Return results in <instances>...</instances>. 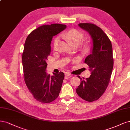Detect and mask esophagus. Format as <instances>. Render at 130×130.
I'll return each mask as SVG.
<instances>
[{
	"label": "esophagus",
	"mask_w": 130,
	"mask_h": 130,
	"mask_svg": "<svg viewBox=\"0 0 130 130\" xmlns=\"http://www.w3.org/2000/svg\"><path fill=\"white\" fill-rule=\"evenodd\" d=\"M71 76H71V75L70 74H69V73H66V74H65V78H66V79H67V78H70V77H71Z\"/></svg>",
	"instance_id": "1"
}]
</instances>
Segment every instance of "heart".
<instances>
[{
	"label": "heart",
	"mask_w": 130,
	"mask_h": 130,
	"mask_svg": "<svg viewBox=\"0 0 130 130\" xmlns=\"http://www.w3.org/2000/svg\"><path fill=\"white\" fill-rule=\"evenodd\" d=\"M61 36L66 40H68L71 43L72 46H78L80 42L83 39V34L80 32L77 29H72L67 32L63 33L61 34ZM59 41V37H56L54 39L53 41V48L55 49L57 46L58 42ZM91 49V44L89 42H87L85 43L81 47L82 52L86 54L90 52Z\"/></svg>",
	"instance_id": "1"
}]
</instances>
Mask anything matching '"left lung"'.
<instances>
[{"label":"left lung","mask_w":130,"mask_h":130,"mask_svg":"<svg viewBox=\"0 0 130 130\" xmlns=\"http://www.w3.org/2000/svg\"><path fill=\"white\" fill-rule=\"evenodd\" d=\"M78 26L86 30L92 40L91 54L85 59L91 75L80 79L76 89L77 95L83 100L93 102L99 99L108 86L113 67L112 47L111 41L101 28L95 24L80 23Z\"/></svg>","instance_id":"8db88e82"}]
</instances>
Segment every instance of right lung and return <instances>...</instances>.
I'll return each mask as SVG.
<instances>
[{
    "instance_id": "obj_1",
    "label": "right lung",
    "mask_w": 130,
    "mask_h": 130,
    "mask_svg": "<svg viewBox=\"0 0 130 130\" xmlns=\"http://www.w3.org/2000/svg\"><path fill=\"white\" fill-rule=\"evenodd\" d=\"M66 28V25L59 24L44 25L33 30L26 40L22 56L24 80L29 92L40 102L51 103L60 92L64 74H47L46 61L53 37Z\"/></svg>"
}]
</instances>
